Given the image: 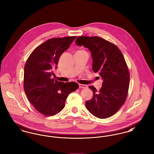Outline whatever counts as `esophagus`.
I'll return each instance as SVG.
<instances>
[{
	"label": "esophagus",
	"mask_w": 154,
	"mask_h": 154,
	"mask_svg": "<svg viewBox=\"0 0 154 154\" xmlns=\"http://www.w3.org/2000/svg\"><path fill=\"white\" fill-rule=\"evenodd\" d=\"M79 87H80V88H86L87 87V86L86 85H85V84H79Z\"/></svg>",
	"instance_id": "esophagus-1"
}]
</instances>
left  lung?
<instances>
[{"mask_svg":"<svg viewBox=\"0 0 154 154\" xmlns=\"http://www.w3.org/2000/svg\"><path fill=\"white\" fill-rule=\"evenodd\" d=\"M75 44L90 50L93 70L103 80L99 91L89 87L93 97L85 102L86 108L97 118L109 117L124 104L128 94L130 73L125 59L117 46L99 37L80 36Z\"/></svg>","mask_w":154,"mask_h":154,"instance_id":"1","label":"left lung"}]
</instances>
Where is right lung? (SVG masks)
Instances as JSON below:
<instances>
[{"instance_id": "add662e5", "label": "right lung", "mask_w": 154, "mask_h": 154, "mask_svg": "<svg viewBox=\"0 0 154 154\" xmlns=\"http://www.w3.org/2000/svg\"><path fill=\"white\" fill-rule=\"evenodd\" d=\"M76 36L53 38L40 45L31 53L24 66V90L29 101L41 114H56L65 106L69 94L79 84L54 80L53 70L61 55L67 50Z\"/></svg>"}]
</instances>
